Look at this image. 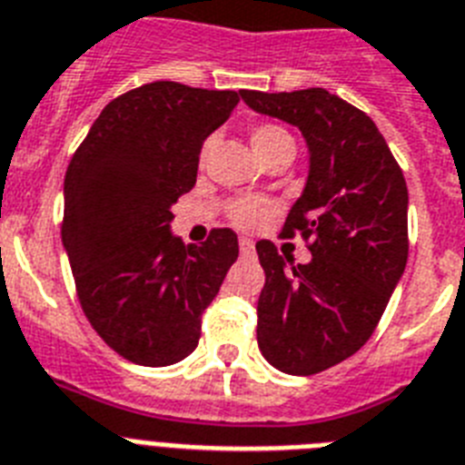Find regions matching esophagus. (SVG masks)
Returning <instances> with one entry per match:
<instances>
[{
	"label": "esophagus",
	"instance_id": "obj_1",
	"mask_svg": "<svg viewBox=\"0 0 465 465\" xmlns=\"http://www.w3.org/2000/svg\"><path fill=\"white\" fill-rule=\"evenodd\" d=\"M239 245H241V252H243V255H251L252 248H255V243H252V239H248V236H241Z\"/></svg>",
	"mask_w": 465,
	"mask_h": 465
}]
</instances>
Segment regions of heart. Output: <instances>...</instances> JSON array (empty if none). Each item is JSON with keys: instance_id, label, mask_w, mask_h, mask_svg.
<instances>
[{"instance_id": "b5f03b06", "label": "heart", "mask_w": 465, "mask_h": 465, "mask_svg": "<svg viewBox=\"0 0 465 465\" xmlns=\"http://www.w3.org/2000/svg\"><path fill=\"white\" fill-rule=\"evenodd\" d=\"M251 143L252 147L258 150L260 157H267L272 150H277L282 145H293L289 131L277 124H258L252 126L251 131ZM210 147H213V138H207L200 147V160H205L210 154ZM274 203L270 198H260V195H241V198H233L226 207V217L232 220L233 226L239 229H255L262 222L274 213Z\"/></svg>"}]
</instances>
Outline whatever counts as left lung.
Wrapping results in <instances>:
<instances>
[{"instance_id": "left-lung-1", "label": "left lung", "mask_w": 465, "mask_h": 465, "mask_svg": "<svg viewBox=\"0 0 465 465\" xmlns=\"http://www.w3.org/2000/svg\"><path fill=\"white\" fill-rule=\"evenodd\" d=\"M241 97L301 128L311 150L308 181L282 236L301 233L312 260L289 267L272 241H258L255 251L265 270L260 351L286 375H315L372 337L406 270V179L375 122L324 88L241 90Z\"/></svg>"}]
</instances>
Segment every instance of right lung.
<instances>
[{"label": "right lung", "instance_id": "1", "mask_svg": "<svg viewBox=\"0 0 465 465\" xmlns=\"http://www.w3.org/2000/svg\"><path fill=\"white\" fill-rule=\"evenodd\" d=\"M236 104L233 90L147 83L102 109L69 162L62 241L75 293L93 330L135 365L193 353L203 311L239 258L232 229L188 248L169 229L203 141Z\"/></svg>", "mask_w": 465, "mask_h": 465}]
</instances>
